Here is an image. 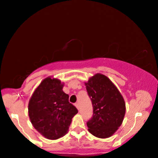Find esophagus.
<instances>
[{"mask_svg":"<svg viewBox=\"0 0 158 158\" xmlns=\"http://www.w3.org/2000/svg\"><path fill=\"white\" fill-rule=\"evenodd\" d=\"M75 106H76V108H77V109H79V103H78V102H76Z\"/></svg>","mask_w":158,"mask_h":158,"instance_id":"esophagus-1","label":"esophagus"}]
</instances>
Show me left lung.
I'll use <instances>...</instances> for the list:
<instances>
[{
    "instance_id": "obj_1",
    "label": "left lung",
    "mask_w": 158,
    "mask_h": 158,
    "mask_svg": "<svg viewBox=\"0 0 158 158\" xmlns=\"http://www.w3.org/2000/svg\"><path fill=\"white\" fill-rule=\"evenodd\" d=\"M91 98L93 115L87 121L90 133L98 138H108L122 124L126 113L123 96L106 76L96 73L85 82Z\"/></svg>"
}]
</instances>
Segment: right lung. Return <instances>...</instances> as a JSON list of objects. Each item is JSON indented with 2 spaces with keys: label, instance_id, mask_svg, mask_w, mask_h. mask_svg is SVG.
<instances>
[{
  "label": "right lung",
  "instance_id": "1",
  "mask_svg": "<svg viewBox=\"0 0 158 158\" xmlns=\"http://www.w3.org/2000/svg\"><path fill=\"white\" fill-rule=\"evenodd\" d=\"M64 84L55 78H45L36 88L29 102L28 113L31 124L48 139L64 136L78 110L69 102L63 91Z\"/></svg>",
  "mask_w": 158,
  "mask_h": 158
}]
</instances>
